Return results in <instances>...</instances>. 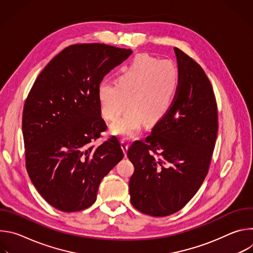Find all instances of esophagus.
Instances as JSON below:
<instances>
[{
	"label": "esophagus",
	"instance_id": "esophagus-1",
	"mask_svg": "<svg viewBox=\"0 0 253 253\" xmlns=\"http://www.w3.org/2000/svg\"><path fill=\"white\" fill-rule=\"evenodd\" d=\"M121 147H122V149H123L124 154L126 155L127 150H128V148H129V144H128V142H127L126 139H122V140H121Z\"/></svg>",
	"mask_w": 253,
	"mask_h": 253
}]
</instances>
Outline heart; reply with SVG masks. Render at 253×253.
<instances>
[{"instance_id":"b5f03b06","label":"heart","mask_w":253,"mask_h":253,"mask_svg":"<svg viewBox=\"0 0 253 253\" xmlns=\"http://www.w3.org/2000/svg\"><path fill=\"white\" fill-rule=\"evenodd\" d=\"M180 82L177 66L168 60H158L147 54L132 59L116 79V84L101 83L97 98L102 117L115 122L111 133L131 138L144 125L153 127L171 110Z\"/></svg>"}]
</instances>
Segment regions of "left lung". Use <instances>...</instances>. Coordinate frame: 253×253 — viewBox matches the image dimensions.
Listing matches in <instances>:
<instances>
[{"label": "left lung", "mask_w": 253, "mask_h": 253, "mask_svg": "<svg viewBox=\"0 0 253 253\" xmlns=\"http://www.w3.org/2000/svg\"><path fill=\"white\" fill-rule=\"evenodd\" d=\"M174 51L180 82L171 110L145 143L134 142L127 152L135 168L129 181L131 203L156 217L179 211L196 194L218 131L217 104L205 72L184 52Z\"/></svg>", "instance_id": "1"}]
</instances>
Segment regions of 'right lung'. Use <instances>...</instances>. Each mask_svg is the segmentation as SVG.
<instances>
[{"label":"right lung","instance_id":"1","mask_svg":"<svg viewBox=\"0 0 253 253\" xmlns=\"http://www.w3.org/2000/svg\"><path fill=\"white\" fill-rule=\"evenodd\" d=\"M131 54L98 43L69 46L44 68L27 97L26 168L41 196L61 211L90 207L101 180L124 157L116 137L98 147L93 142L107 128L97 89Z\"/></svg>","mask_w":253,"mask_h":253}]
</instances>
